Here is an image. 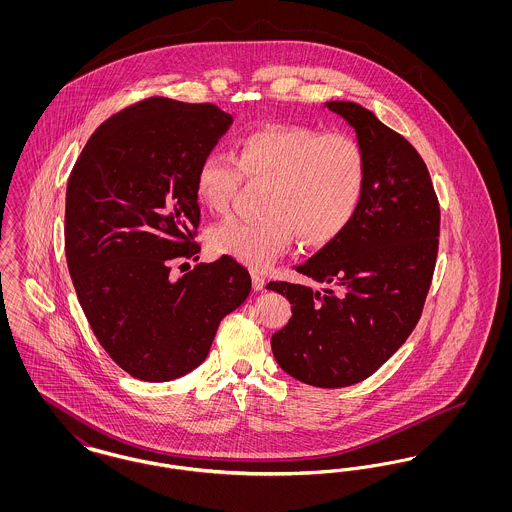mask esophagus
<instances>
[{
  "label": "esophagus",
  "instance_id": "esophagus-1",
  "mask_svg": "<svg viewBox=\"0 0 512 512\" xmlns=\"http://www.w3.org/2000/svg\"><path fill=\"white\" fill-rule=\"evenodd\" d=\"M251 278H253V290H257V292H261L265 286H267V280L261 276V274H257V272H253L251 274Z\"/></svg>",
  "mask_w": 512,
  "mask_h": 512
}]
</instances>
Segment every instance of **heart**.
Segmentation results:
<instances>
[{"instance_id": "1", "label": "heart", "mask_w": 512, "mask_h": 512, "mask_svg": "<svg viewBox=\"0 0 512 512\" xmlns=\"http://www.w3.org/2000/svg\"><path fill=\"white\" fill-rule=\"evenodd\" d=\"M245 178L268 180L257 219L228 217L209 232L217 255L251 268H267L297 234L307 247L340 238L355 219L366 186L361 144L345 132L303 124H270L240 136L236 157L209 151L195 172V192L213 213L228 211Z\"/></svg>"}]
</instances>
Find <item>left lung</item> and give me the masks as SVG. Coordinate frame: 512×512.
<instances>
[{
    "mask_svg": "<svg viewBox=\"0 0 512 512\" xmlns=\"http://www.w3.org/2000/svg\"><path fill=\"white\" fill-rule=\"evenodd\" d=\"M326 107L357 132L365 195L340 238L295 267L328 288L268 282L292 303L270 345L295 380L345 388L384 365L420 320L438 257L439 201L424 159L401 134L359 103Z\"/></svg>",
    "mask_w": 512,
    "mask_h": 512,
    "instance_id": "left-lung-1",
    "label": "left lung"
}]
</instances>
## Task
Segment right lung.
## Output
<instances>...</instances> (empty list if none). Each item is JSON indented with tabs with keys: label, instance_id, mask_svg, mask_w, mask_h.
I'll return each mask as SVG.
<instances>
[{
	"label": "right lung",
	"instance_id": "add662e5",
	"mask_svg": "<svg viewBox=\"0 0 512 512\" xmlns=\"http://www.w3.org/2000/svg\"><path fill=\"white\" fill-rule=\"evenodd\" d=\"M230 124L213 103L142 99L99 124L69 176L74 290L101 347L138 380L201 365L220 320L251 292L247 268L224 255L171 276L174 261L199 259L195 172Z\"/></svg>",
	"mask_w": 512,
	"mask_h": 512
}]
</instances>
